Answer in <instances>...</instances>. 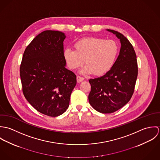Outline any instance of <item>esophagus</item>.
<instances>
[{
	"mask_svg": "<svg viewBox=\"0 0 160 160\" xmlns=\"http://www.w3.org/2000/svg\"><path fill=\"white\" fill-rule=\"evenodd\" d=\"M76 78H77V81H78V82H82V81L84 80V77H82V76H78Z\"/></svg>",
	"mask_w": 160,
	"mask_h": 160,
	"instance_id": "34e87169",
	"label": "esophagus"
}]
</instances>
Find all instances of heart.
I'll return each mask as SVG.
<instances>
[{"instance_id": "b5f03b06", "label": "heart", "mask_w": 160, "mask_h": 160, "mask_svg": "<svg viewBox=\"0 0 160 160\" xmlns=\"http://www.w3.org/2000/svg\"><path fill=\"white\" fill-rule=\"evenodd\" d=\"M75 50L67 48L64 57L69 68L76 69L87 65L82 71L83 73L103 75L110 70L117 58L119 47L112 39L100 38H89L81 39L74 44Z\"/></svg>"}]
</instances>
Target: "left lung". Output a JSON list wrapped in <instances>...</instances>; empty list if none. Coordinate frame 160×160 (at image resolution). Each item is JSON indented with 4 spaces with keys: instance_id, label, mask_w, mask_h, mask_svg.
Instances as JSON below:
<instances>
[{
    "instance_id": "left-lung-1",
    "label": "left lung",
    "mask_w": 160,
    "mask_h": 160,
    "mask_svg": "<svg viewBox=\"0 0 160 160\" xmlns=\"http://www.w3.org/2000/svg\"><path fill=\"white\" fill-rule=\"evenodd\" d=\"M119 39L121 49L113 67L103 76L90 79L89 101L102 113H112L124 107L131 98L138 74L137 57L133 46L121 33L112 29Z\"/></svg>"
}]
</instances>
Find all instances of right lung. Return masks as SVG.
Listing matches in <instances>:
<instances>
[{
	"label": "right lung",
	"instance_id": "right-lung-1",
	"mask_svg": "<svg viewBox=\"0 0 160 160\" xmlns=\"http://www.w3.org/2000/svg\"><path fill=\"white\" fill-rule=\"evenodd\" d=\"M58 31L38 34L26 48L20 68L24 96L39 112L51 117L68 108L76 76L65 68L63 41Z\"/></svg>",
	"mask_w": 160,
	"mask_h": 160
}]
</instances>
